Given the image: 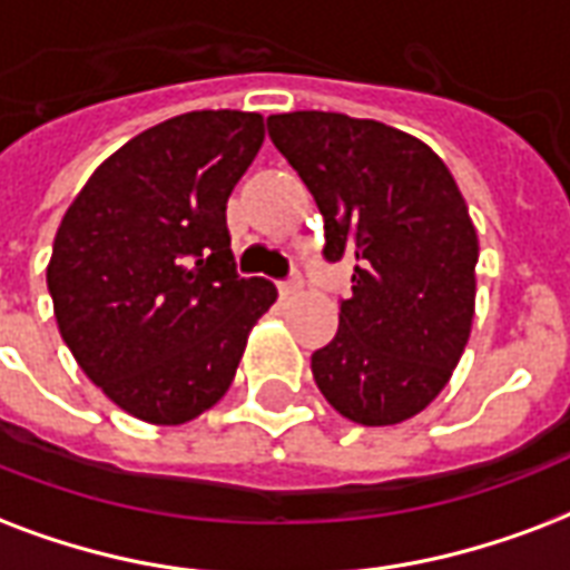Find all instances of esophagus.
I'll list each match as a JSON object with an SVG mask.
<instances>
[{
    "mask_svg": "<svg viewBox=\"0 0 570 570\" xmlns=\"http://www.w3.org/2000/svg\"><path fill=\"white\" fill-rule=\"evenodd\" d=\"M302 281L298 277H293V281H284V284H277V293H281V298H293V295L302 293Z\"/></svg>",
    "mask_w": 570,
    "mask_h": 570,
    "instance_id": "esophagus-1",
    "label": "esophagus"
}]
</instances>
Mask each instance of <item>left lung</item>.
Segmentation results:
<instances>
[{"label":"left lung","instance_id":"1","mask_svg":"<svg viewBox=\"0 0 570 570\" xmlns=\"http://www.w3.org/2000/svg\"><path fill=\"white\" fill-rule=\"evenodd\" d=\"M268 137L314 194L328 263L355 259L332 343L311 355L343 419L385 428L436 401L475 316L478 236L451 169L428 142L373 119L295 110Z\"/></svg>","mask_w":570,"mask_h":570}]
</instances>
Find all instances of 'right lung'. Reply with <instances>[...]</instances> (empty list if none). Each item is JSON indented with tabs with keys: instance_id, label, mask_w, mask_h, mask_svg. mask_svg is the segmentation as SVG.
<instances>
[{
	"instance_id": "obj_1",
	"label": "right lung",
	"mask_w": 570,
	"mask_h": 570,
	"mask_svg": "<svg viewBox=\"0 0 570 570\" xmlns=\"http://www.w3.org/2000/svg\"><path fill=\"white\" fill-rule=\"evenodd\" d=\"M266 140L259 112L197 110L142 130L95 169L47 266L59 334L119 410L185 424L233 385L266 277H238L227 199Z\"/></svg>"
}]
</instances>
